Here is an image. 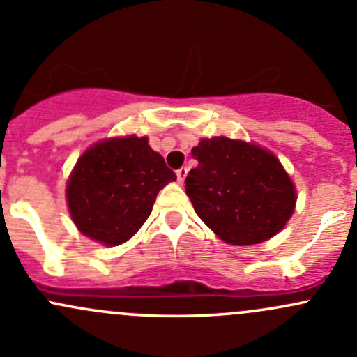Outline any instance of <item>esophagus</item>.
Masks as SVG:
<instances>
[{
    "instance_id": "obj_1",
    "label": "esophagus",
    "mask_w": 357,
    "mask_h": 357,
    "mask_svg": "<svg viewBox=\"0 0 357 357\" xmlns=\"http://www.w3.org/2000/svg\"><path fill=\"white\" fill-rule=\"evenodd\" d=\"M186 174H188V169H186V167H181V169H178V171H176V176H178L179 185H183V183H185Z\"/></svg>"
}]
</instances>
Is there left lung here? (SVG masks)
<instances>
[{
  "label": "left lung",
  "mask_w": 357,
  "mask_h": 357,
  "mask_svg": "<svg viewBox=\"0 0 357 357\" xmlns=\"http://www.w3.org/2000/svg\"><path fill=\"white\" fill-rule=\"evenodd\" d=\"M186 195L199 218L231 245L273 238L294 214L295 186L280 160L254 143L215 136L192 149Z\"/></svg>",
  "instance_id": "obj_1"
}]
</instances>
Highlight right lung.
<instances>
[{
	"mask_svg": "<svg viewBox=\"0 0 357 357\" xmlns=\"http://www.w3.org/2000/svg\"><path fill=\"white\" fill-rule=\"evenodd\" d=\"M176 174L149 138L124 136L89 146L67 181L72 221L103 245L128 242L152 212L158 192Z\"/></svg>",
	"mask_w": 357,
	"mask_h": 357,
	"instance_id": "right-lung-1",
	"label": "right lung"
}]
</instances>
